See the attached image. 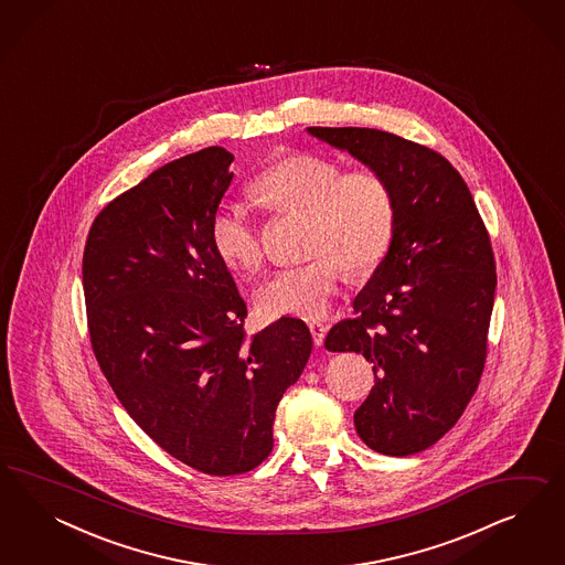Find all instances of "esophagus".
Returning a JSON list of instances; mask_svg holds the SVG:
<instances>
[{"mask_svg":"<svg viewBox=\"0 0 565 565\" xmlns=\"http://www.w3.org/2000/svg\"><path fill=\"white\" fill-rule=\"evenodd\" d=\"M308 329H310V333H312V342H315V345H323V342H326L327 326L319 323V321H310Z\"/></svg>","mask_w":565,"mask_h":565,"instance_id":"34e87169","label":"esophagus"}]
</instances>
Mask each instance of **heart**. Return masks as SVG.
Here are the masks:
<instances>
[{
  "instance_id": "b5f03b06",
  "label": "heart",
  "mask_w": 565,
  "mask_h": 565,
  "mask_svg": "<svg viewBox=\"0 0 565 565\" xmlns=\"http://www.w3.org/2000/svg\"><path fill=\"white\" fill-rule=\"evenodd\" d=\"M250 192L271 213L307 215V253L312 260L275 269L257 288L260 307L274 315L319 319L343 281L371 274L387 257L395 234V196L375 170L343 171L315 153L275 159L250 182ZM211 246L225 265L255 269L260 260L257 222L248 206L223 203L209 222Z\"/></svg>"
}]
</instances>
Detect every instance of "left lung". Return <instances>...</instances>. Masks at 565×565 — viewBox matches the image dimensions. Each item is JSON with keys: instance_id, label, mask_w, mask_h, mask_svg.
Segmentation results:
<instances>
[{"instance_id": "obj_1", "label": "left lung", "mask_w": 565, "mask_h": 565, "mask_svg": "<svg viewBox=\"0 0 565 565\" xmlns=\"http://www.w3.org/2000/svg\"><path fill=\"white\" fill-rule=\"evenodd\" d=\"M307 130L394 190L392 248L326 348L375 364V387L354 412L360 439L385 456L418 454L479 387L495 302L491 239L462 175L433 149L375 128Z\"/></svg>"}]
</instances>
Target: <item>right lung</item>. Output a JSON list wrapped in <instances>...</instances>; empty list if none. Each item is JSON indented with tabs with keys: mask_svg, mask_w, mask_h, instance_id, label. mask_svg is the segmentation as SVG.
<instances>
[{
	"mask_svg": "<svg viewBox=\"0 0 565 565\" xmlns=\"http://www.w3.org/2000/svg\"><path fill=\"white\" fill-rule=\"evenodd\" d=\"M234 154L206 147L103 209L83 257L95 359L130 418L190 468L230 477L274 449L277 404L307 366V323L253 338L246 305L209 238Z\"/></svg>",
	"mask_w": 565,
	"mask_h": 565,
	"instance_id": "1",
	"label": "right lung"
}]
</instances>
